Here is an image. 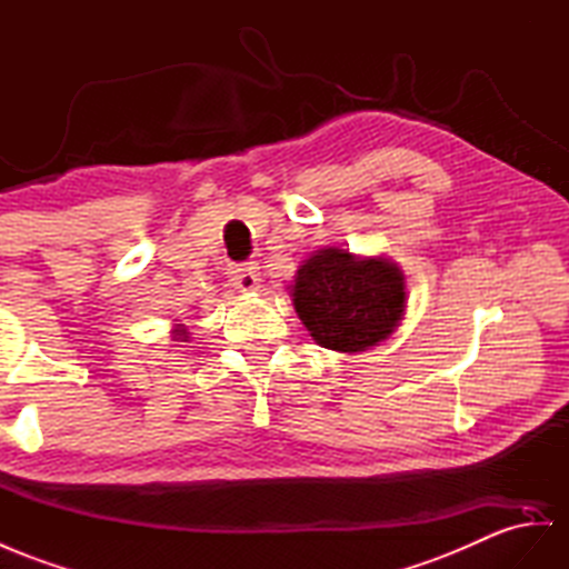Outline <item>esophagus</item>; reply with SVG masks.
<instances>
[{
	"mask_svg": "<svg viewBox=\"0 0 569 569\" xmlns=\"http://www.w3.org/2000/svg\"><path fill=\"white\" fill-rule=\"evenodd\" d=\"M230 276H232V281H236V286L242 290V293H247V290H257L259 281H261L257 264H238V267H232Z\"/></svg>",
	"mask_w": 569,
	"mask_h": 569,
	"instance_id": "obj_1",
	"label": "esophagus"
}]
</instances>
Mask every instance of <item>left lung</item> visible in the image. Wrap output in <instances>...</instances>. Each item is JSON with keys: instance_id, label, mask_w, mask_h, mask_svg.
Here are the masks:
<instances>
[{"instance_id": "left-lung-1", "label": "left lung", "mask_w": 569, "mask_h": 569, "mask_svg": "<svg viewBox=\"0 0 569 569\" xmlns=\"http://www.w3.org/2000/svg\"><path fill=\"white\" fill-rule=\"evenodd\" d=\"M288 290L310 337L337 353H360L387 341L409 302L397 261L343 247H322L302 259Z\"/></svg>"}]
</instances>
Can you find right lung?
I'll list each match as a JSON object with an SVG mask.
<instances>
[{"instance_id": "add662e5", "label": "right lung", "mask_w": 569, "mask_h": 569, "mask_svg": "<svg viewBox=\"0 0 569 569\" xmlns=\"http://www.w3.org/2000/svg\"><path fill=\"white\" fill-rule=\"evenodd\" d=\"M172 341H189V331H187L184 325H174Z\"/></svg>"}]
</instances>
